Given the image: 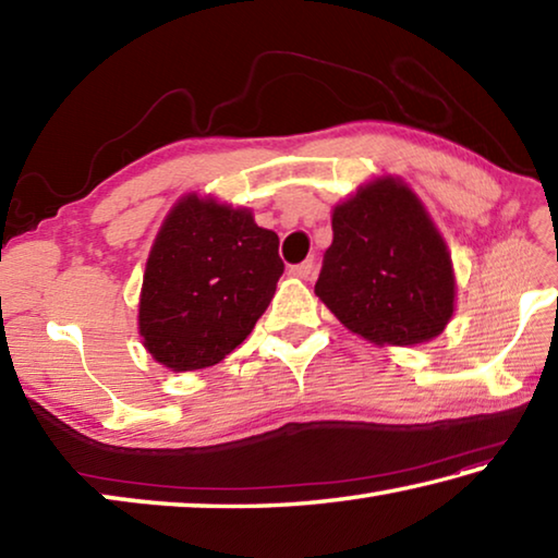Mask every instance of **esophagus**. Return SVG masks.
Segmentation results:
<instances>
[{
	"instance_id": "1",
	"label": "esophagus",
	"mask_w": 558,
	"mask_h": 558,
	"mask_svg": "<svg viewBox=\"0 0 558 558\" xmlns=\"http://www.w3.org/2000/svg\"><path fill=\"white\" fill-rule=\"evenodd\" d=\"M313 268H315V263H313V258H307V260H302V263H298V266H292L288 272L292 278H300V280H307L310 276H313Z\"/></svg>"
}]
</instances>
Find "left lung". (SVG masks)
Listing matches in <instances>:
<instances>
[{
  "instance_id": "8db88e82",
  "label": "left lung",
  "mask_w": 558,
  "mask_h": 558,
  "mask_svg": "<svg viewBox=\"0 0 558 558\" xmlns=\"http://www.w3.org/2000/svg\"><path fill=\"white\" fill-rule=\"evenodd\" d=\"M335 239L315 295L379 347L436 339L456 313V270L438 226L399 177L362 184L332 209Z\"/></svg>"
}]
</instances>
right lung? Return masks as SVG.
<instances>
[{
    "label": "right lung",
    "mask_w": 558,
    "mask_h": 558,
    "mask_svg": "<svg viewBox=\"0 0 558 558\" xmlns=\"http://www.w3.org/2000/svg\"><path fill=\"white\" fill-rule=\"evenodd\" d=\"M282 268L278 233L251 209L184 194L147 256L137 313L145 349L172 372L219 364L266 313Z\"/></svg>",
    "instance_id": "obj_1"
}]
</instances>
